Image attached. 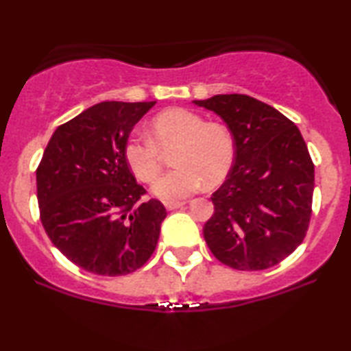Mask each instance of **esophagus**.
<instances>
[{
  "instance_id": "34e87169",
  "label": "esophagus",
  "mask_w": 351,
  "mask_h": 351,
  "mask_svg": "<svg viewBox=\"0 0 351 351\" xmlns=\"http://www.w3.org/2000/svg\"><path fill=\"white\" fill-rule=\"evenodd\" d=\"M186 204V201H174V203H166V209L167 210H176V209H180L184 208V206Z\"/></svg>"
}]
</instances>
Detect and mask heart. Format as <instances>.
I'll list each match as a JSON object with an SVG mask.
<instances>
[{
	"instance_id": "b5f03b06",
	"label": "heart",
	"mask_w": 351,
	"mask_h": 351,
	"mask_svg": "<svg viewBox=\"0 0 351 351\" xmlns=\"http://www.w3.org/2000/svg\"><path fill=\"white\" fill-rule=\"evenodd\" d=\"M172 153L177 166L160 177L153 193L174 203L198 191L203 184L213 186L222 182L237 156V141L227 124L208 121L189 108H169L150 121V138L128 137L124 160L132 174L143 184H152L161 171V152Z\"/></svg>"
}]
</instances>
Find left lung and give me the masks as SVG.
<instances>
[{
    "label": "left lung",
    "mask_w": 351,
    "mask_h": 351,
    "mask_svg": "<svg viewBox=\"0 0 351 351\" xmlns=\"http://www.w3.org/2000/svg\"><path fill=\"white\" fill-rule=\"evenodd\" d=\"M232 129L237 156L210 199L203 234L214 257L241 271L270 268L304 241L311 219L315 165L299 128L244 94L195 100Z\"/></svg>",
    "instance_id": "left-lung-1"
}]
</instances>
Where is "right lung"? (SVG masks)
I'll return each mask as SVG.
<instances>
[{
	"label": "right lung",
	"instance_id": "add662e5",
	"mask_svg": "<svg viewBox=\"0 0 351 351\" xmlns=\"http://www.w3.org/2000/svg\"><path fill=\"white\" fill-rule=\"evenodd\" d=\"M156 102H100L60 124L36 169L40 219L52 244L75 265L121 276L145 265L166 208L147 193L123 150Z\"/></svg>",
	"mask_w": 351,
	"mask_h": 351
}]
</instances>
